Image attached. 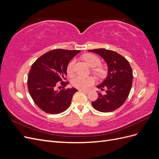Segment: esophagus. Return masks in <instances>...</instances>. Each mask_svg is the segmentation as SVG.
<instances>
[{
	"mask_svg": "<svg viewBox=\"0 0 159 159\" xmlns=\"http://www.w3.org/2000/svg\"><path fill=\"white\" fill-rule=\"evenodd\" d=\"M80 91H83L84 93H89V89H80Z\"/></svg>",
	"mask_w": 159,
	"mask_h": 159,
	"instance_id": "obj_1",
	"label": "esophagus"
}]
</instances>
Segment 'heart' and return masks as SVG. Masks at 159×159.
<instances>
[{
    "label": "heart",
    "mask_w": 159,
    "mask_h": 159,
    "mask_svg": "<svg viewBox=\"0 0 159 159\" xmlns=\"http://www.w3.org/2000/svg\"><path fill=\"white\" fill-rule=\"evenodd\" d=\"M83 58L87 62L89 66L91 67H96L98 66L101 64V61L98 56H96L93 54H87L83 56ZM75 62V59H72L68 65L67 67V72L69 75H71L74 72V67ZM95 72L96 74L101 75L103 74V70L100 68L95 69ZM94 79L91 77H84L81 75L75 76L71 80V85L73 87L78 88L80 89H85L90 87L94 84Z\"/></svg>",
    "instance_id": "b5f03b06"
}]
</instances>
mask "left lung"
<instances>
[{
  "mask_svg": "<svg viewBox=\"0 0 159 159\" xmlns=\"http://www.w3.org/2000/svg\"><path fill=\"white\" fill-rule=\"evenodd\" d=\"M99 55L108 67L107 78L97 88L105 94L98 93L97 100L91 102L92 106L100 112H111L119 108L125 102L132 86L133 71L129 62L123 56L105 48L89 50Z\"/></svg>",
  "mask_w": 159,
  "mask_h": 159,
  "instance_id": "8db88e82",
  "label": "left lung"
}]
</instances>
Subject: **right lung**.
<instances>
[{
  "label": "right lung",
  "mask_w": 159,
  "mask_h": 159,
  "mask_svg": "<svg viewBox=\"0 0 159 159\" xmlns=\"http://www.w3.org/2000/svg\"><path fill=\"white\" fill-rule=\"evenodd\" d=\"M80 50L56 49L41 56L31 67L28 78V88L34 102L44 112L57 114L68 109L74 94V88L58 91L56 87L60 81L62 88L68 82L63 81L67 75L70 61Z\"/></svg>",
  "instance_id": "1"
}]
</instances>
